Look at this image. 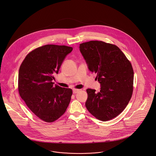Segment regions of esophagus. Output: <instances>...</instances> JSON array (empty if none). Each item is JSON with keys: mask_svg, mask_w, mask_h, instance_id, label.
I'll return each mask as SVG.
<instances>
[{"mask_svg": "<svg viewBox=\"0 0 156 156\" xmlns=\"http://www.w3.org/2000/svg\"><path fill=\"white\" fill-rule=\"evenodd\" d=\"M79 90H80L79 89H73V93L74 94H77Z\"/></svg>", "mask_w": 156, "mask_h": 156, "instance_id": "34e87169", "label": "esophagus"}]
</instances>
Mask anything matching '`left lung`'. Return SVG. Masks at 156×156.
Listing matches in <instances>:
<instances>
[{
    "mask_svg": "<svg viewBox=\"0 0 156 156\" xmlns=\"http://www.w3.org/2000/svg\"><path fill=\"white\" fill-rule=\"evenodd\" d=\"M79 50L88 69L97 73L101 90L87 89L85 105L99 120L113 119L126 108L133 92L132 66L115 45L102 41L80 44Z\"/></svg>",
    "mask_w": 156,
    "mask_h": 156,
    "instance_id": "obj_1",
    "label": "left lung"
}]
</instances>
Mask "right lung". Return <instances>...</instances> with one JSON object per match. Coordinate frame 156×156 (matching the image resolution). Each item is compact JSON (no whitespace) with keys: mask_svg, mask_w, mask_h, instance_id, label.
I'll return each instance as SVG.
<instances>
[{"mask_svg":"<svg viewBox=\"0 0 156 156\" xmlns=\"http://www.w3.org/2000/svg\"><path fill=\"white\" fill-rule=\"evenodd\" d=\"M73 50L67 46L46 44L30 52L18 73V90L29 109L39 119L51 123L66 112L72 90L54 85L66 57Z\"/></svg>","mask_w":156,"mask_h":156,"instance_id":"obj_1","label":"right lung"}]
</instances>
